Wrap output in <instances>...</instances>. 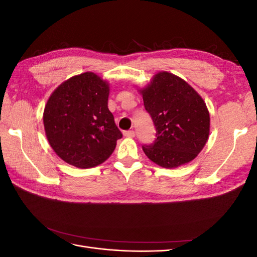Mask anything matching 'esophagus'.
Returning <instances> with one entry per match:
<instances>
[{
	"instance_id": "1",
	"label": "esophagus",
	"mask_w": 257,
	"mask_h": 257,
	"mask_svg": "<svg viewBox=\"0 0 257 257\" xmlns=\"http://www.w3.org/2000/svg\"><path fill=\"white\" fill-rule=\"evenodd\" d=\"M123 135L125 137H128V138H133V137H135V132L134 131H125L123 133Z\"/></svg>"
}]
</instances>
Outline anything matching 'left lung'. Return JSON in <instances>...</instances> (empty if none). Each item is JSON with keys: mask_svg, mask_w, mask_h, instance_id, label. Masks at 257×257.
I'll return each instance as SVG.
<instances>
[{"mask_svg": "<svg viewBox=\"0 0 257 257\" xmlns=\"http://www.w3.org/2000/svg\"><path fill=\"white\" fill-rule=\"evenodd\" d=\"M141 93L157 131L153 144L143 146L147 157L165 168L195 159L209 137L204 99L188 82L167 72L158 73Z\"/></svg>", "mask_w": 257, "mask_h": 257, "instance_id": "obj_1", "label": "left lung"}]
</instances>
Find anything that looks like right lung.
<instances>
[{
	"instance_id": "1",
	"label": "right lung",
	"mask_w": 257,
	"mask_h": 257,
	"mask_svg": "<svg viewBox=\"0 0 257 257\" xmlns=\"http://www.w3.org/2000/svg\"><path fill=\"white\" fill-rule=\"evenodd\" d=\"M109 84L94 73L61 83L44 110L48 142L64 162L78 168L102 164L113 152L122 133L108 109Z\"/></svg>"
}]
</instances>
